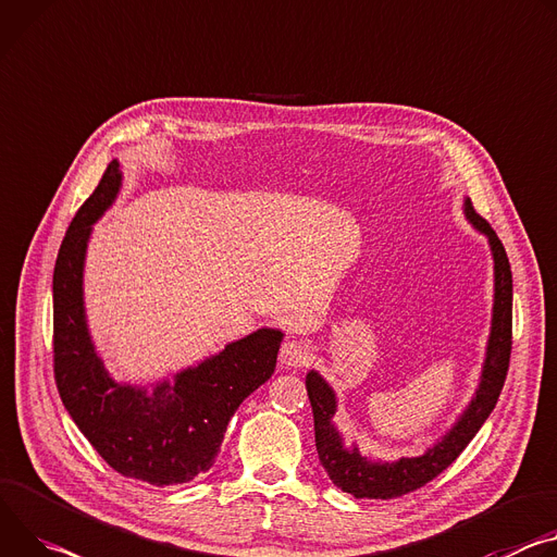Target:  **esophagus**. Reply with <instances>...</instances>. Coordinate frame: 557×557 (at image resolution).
Listing matches in <instances>:
<instances>
[{"label": "esophagus", "instance_id": "34e87169", "mask_svg": "<svg viewBox=\"0 0 557 557\" xmlns=\"http://www.w3.org/2000/svg\"><path fill=\"white\" fill-rule=\"evenodd\" d=\"M311 346L301 339H288L282 344L280 350V362L288 369H299V367H307L311 362Z\"/></svg>", "mask_w": 557, "mask_h": 557}]
</instances>
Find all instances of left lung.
Masks as SVG:
<instances>
[{
  "instance_id": "obj_1",
  "label": "left lung",
  "mask_w": 557,
  "mask_h": 557,
  "mask_svg": "<svg viewBox=\"0 0 557 557\" xmlns=\"http://www.w3.org/2000/svg\"><path fill=\"white\" fill-rule=\"evenodd\" d=\"M467 222L486 237L493 260V309L491 329L484 348V362L478 386L462 413L458 416L444 435H440L422 455H401L397 460L371 458L362 453L356 442L346 444L344 433L335 424L337 393L311 369L307 373V391L313 407L315 422V446L320 465L326 469L331 482L350 493L352 497L388 499L411 493L433 478H437L453 460L467 448V444L482 429L491 411L495 409L499 391L507 380L511 358V309H513V277L511 264L499 237L471 207V199L465 197L462 205Z\"/></svg>"
}]
</instances>
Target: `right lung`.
<instances>
[{"label":"right lung","mask_w":557,"mask_h":557,"mask_svg":"<svg viewBox=\"0 0 557 557\" xmlns=\"http://www.w3.org/2000/svg\"><path fill=\"white\" fill-rule=\"evenodd\" d=\"M122 182V164L113 160L58 252L55 382L69 416L109 467L153 486L182 484L213 467L228 420L273 375L284 333L262 326L171 377L117 382L88 329L84 267L92 226L115 205Z\"/></svg>","instance_id":"add662e5"}]
</instances>
